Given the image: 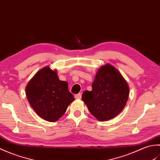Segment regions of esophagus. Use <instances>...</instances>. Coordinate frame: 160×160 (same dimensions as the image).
<instances>
[{
    "mask_svg": "<svg viewBox=\"0 0 160 160\" xmlns=\"http://www.w3.org/2000/svg\"><path fill=\"white\" fill-rule=\"evenodd\" d=\"M75 98H76V99H81V98H82V94L81 93H78L75 95Z\"/></svg>",
    "mask_w": 160,
    "mask_h": 160,
    "instance_id": "esophagus-1",
    "label": "esophagus"
}]
</instances>
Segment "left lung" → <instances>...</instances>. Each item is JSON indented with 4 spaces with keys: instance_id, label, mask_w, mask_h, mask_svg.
Masks as SVG:
<instances>
[{
    "instance_id": "left-lung-1",
    "label": "left lung",
    "mask_w": 160,
    "mask_h": 160,
    "mask_svg": "<svg viewBox=\"0 0 160 160\" xmlns=\"http://www.w3.org/2000/svg\"><path fill=\"white\" fill-rule=\"evenodd\" d=\"M129 88L120 72L107 64L100 68L92 84V91H85L82 100L90 113L99 121L111 120L120 113L128 98Z\"/></svg>"
}]
</instances>
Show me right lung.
Wrapping results in <instances>:
<instances>
[{
  "label": "right lung",
  "instance_id": "right-lung-1",
  "mask_svg": "<svg viewBox=\"0 0 160 160\" xmlns=\"http://www.w3.org/2000/svg\"><path fill=\"white\" fill-rule=\"evenodd\" d=\"M26 96L33 109L40 118L56 122L75 100L68 83L58 79L56 71L46 67L36 73L26 87Z\"/></svg>",
  "mask_w": 160,
  "mask_h": 160
}]
</instances>
